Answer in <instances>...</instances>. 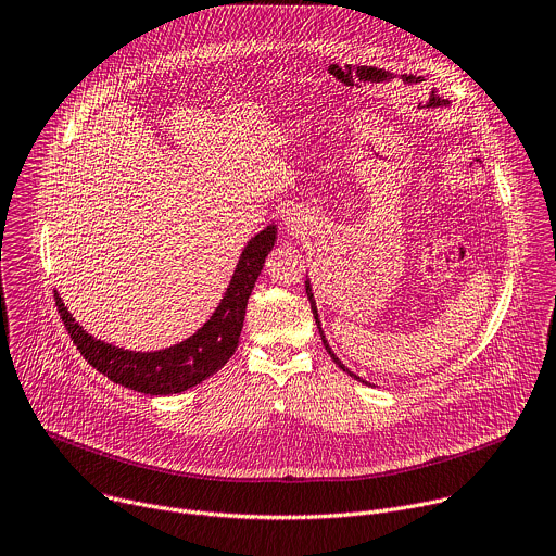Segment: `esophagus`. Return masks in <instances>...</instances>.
Listing matches in <instances>:
<instances>
[{"mask_svg":"<svg viewBox=\"0 0 556 556\" xmlns=\"http://www.w3.org/2000/svg\"><path fill=\"white\" fill-rule=\"evenodd\" d=\"M282 218H285V226H287V228H291V230H295V228H302V226H304V218H302V214H300V212H295V210H289Z\"/></svg>","mask_w":556,"mask_h":556,"instance_id":"1","label":"esophagus"}]
</instances>
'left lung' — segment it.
Masks as SVG:
<instances>
[{
  "instance_id": "obj_1",
  "label": "left lung",
  "mask_w": 556,
  "mask_h": 556,
  "mask_svg": "<svg viewBox=\"0 0 556 556\" xmlns=\"http://www.w3.org/2000/svg\"><path fill=\"white\" fill-rule=\"evenodd\" d=\"M306 295H308V302H311V311H313L315 324H317V328H319V336H321V342H324V349H326V353L330 355V359H332V362H336V364H338V366H340V368H342L344 372H349L351 377L359 379L357 375H353V372H351V370H349V368H346V366H344V364H342V362L338 359V355H336V353H332V351H330V346H328V342H326V338H324V332H321V324H319V317H317V306H315V300H313V293H311V282H308V280H306ZM359 381H364V379H359ZM364 383H366V381H364Z\"/></svg>"
}]
</instances>
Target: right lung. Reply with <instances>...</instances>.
<instances>
[{
	"label": "right lung",
	"mask_w": 556,
	"mask_h": 556,
	"mask_svg": "<svg viewBox=\"0 0 556 556\" xmlns=\"http://www.w3.org/2000/svg\"><path fill=\"white\" fill-rule=\"evenodd\" d=\"M276 226H267L245 245L230 287L226 289V295L218 302L212 317L194 336L170 349L155 353H134L93 340L87 330H83V326H78V321L70 315L67 306L54 291L59 315L80 355L106 379L151 396L179 394L201 383L218 368H224L235 355L241 340L248 300L265 265V258L276 243Z\"/></svg>",
	"instance_id": "add662e5"
}]
</instances>
